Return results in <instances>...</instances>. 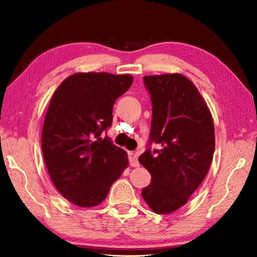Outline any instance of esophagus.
<instances>
[{
    "label": "esophagus",
    "mask_w": 257,
    "mask_h": 257,
    "mask_svg": "<svg viewBox=\"0 0 257 257\" xmlns=\"http://www.w3.org/2000/svg\"><path fill=\"white\" fill-rule=\"evenodd\" d=\"M129 163L132 167H139V162H138V156L136 153H134V152H129Z\"/></svg>",
    "instance_id": "obj_1"
}]
</instances>
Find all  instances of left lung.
<instances>
[{"label":"left lung","instance_id":"left-lung-1","mask_svg":"<svg viewBox=\"0 0 257 257\" xmlns=\"http://www.w3.org/2000/svg\"><path fill=\"white\" fill-rule=\"evenodd\" d=\"M152 99L150 144L139 163L152 176L142 196L156 214H170L188 202L210 170L214 154V123L207 104L181 73L145 76Z\"/></svg>","mask_w":257,"mask_h":257}]
</instances>
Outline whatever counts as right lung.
I'll return each mask as SVG.
<instances>
[{"mask_svg":"<svg viewBox=\"0 0 257 257\" xmlns=\"http://www.w3.org/2000/svg\"><path fill=\"white\" fill-rule=\"evenodd\" d=\"M133 80L130 75L77 72L51 98L42 132L43 156L55 188L77 206L101 204L128 167L127 152L101 134L112 123L113 104Z\"/></svg>","mask_w":257,"mask_h":257,"instance_id":"right-lung-1","label":"right lung"}]
</instances>
